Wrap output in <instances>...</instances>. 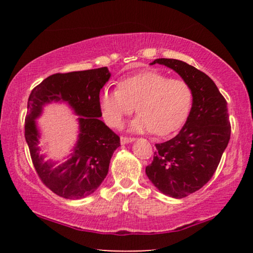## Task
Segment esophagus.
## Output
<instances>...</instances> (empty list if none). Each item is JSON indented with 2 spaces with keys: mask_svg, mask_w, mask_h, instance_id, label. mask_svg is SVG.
<instances>
[{
  "mask_svg": "<svg viewBox=\"0 0 253 253\" xmlns=\"http://www.w3.org/2000/svg\"><path fill=\"white\" fill-rule=\"evenodd\" d=\"M135 138H132V137H126V136H122L121 137V143L124 144H128V143H131L134 142Z\"/></svg>",
  "mask_w": 253,
  "mask_h": 253,
  "instance_id": "esophagus-1",
  "label": "esophagus"
}]
</instances>
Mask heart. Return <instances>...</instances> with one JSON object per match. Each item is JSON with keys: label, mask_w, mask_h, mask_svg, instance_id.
<instances>
[{"label": "heart", "mask_w": 253, "mask_h": 253, "mask_svg": "<svg viewBox=\"0 0 253 253\" xmlns=\"http://www.w3.org/2000/svg\"><path fill=\"white\" fill-rule=\"evenodd\" d=\"M99 104L110 126H121L137 106L139 115L130 124L131 130L166 136L185 123L193 104V91L185 80L147 70L122 79L117 88H105Z\"/></svg>", "instance_id": "heart-1"}]
</instances>
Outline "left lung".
I'll return each mask as SVG.
<instances>
[{
  "label": "left lung",
  "instance_id": "1",
  "mask_svg": "<svg viewBox=\"0 0 253 253\" xmlns=\"http://www.w3.org/2000/svg\"><path fill=\"white\" fill-rule=\"evenodd\" d=\"M191 85L193 104L185 125L168 142L156 144L146 174L162 193L182 199L207 184L219 166L231 135L226 100L204 72L176 59H156Z\"/></svg>",
  "mask_w": 253,
  "mask_h": 253
}]
</instances>
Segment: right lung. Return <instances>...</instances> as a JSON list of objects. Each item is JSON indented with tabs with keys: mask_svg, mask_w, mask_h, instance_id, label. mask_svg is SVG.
<instances>
[{
	"mask_svg": "<svg viewBox=\"0 0 253 253\" xmlns=\"http://www.w3.org/2000/svg\"><path fill=\"white\" fill-rule=\"evenodd\" d=\"M110 78L107 67L54 74L33 88L29 96L24 136L34 169L41 182L59 196L78 200L97 190L108 173L110 158L121 146L119 136L102 123L99 92ZM66 101L81 116V134L72 158L54 168L39 155L35 119L43 104Z\"/></svg>",
	"mask_w": 253,
	"mask_h": 253,
	"instance_id": "add662e5",
	"label": "right lung"
}]
</instances>
